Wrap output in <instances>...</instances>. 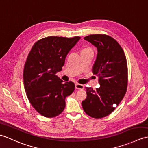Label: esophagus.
<instances>
[{
	"label": "esophagus",
	"mask_w": 148,
	"mask_h": 148,
	"mask_svg": "<svg viewBox=\"0 0 148 148\" xmlns=\"http://www.w3.org/2000/svg\"><path fill=\"white\" fill-rule=\"evenodd\" d=\"M84 88V85L79 84V83L75 84V89H77V90H83Z\"/></svg>",
	"instance_id": "1"
}]
</instances>
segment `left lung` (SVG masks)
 <instances>
[{
    "label": "left lung",
    "mask_w": 148,
    "mask_h": 148,
    "mask_svg": "<svg viewBox=\"0 0 148 148\" xmlns=\"http://www.w3.org/2000/svg\"><path fill=\"white\" fill-rule=\"evenodd\" d=\"M97 49L92 67L98 77V88L86 87L87 97L82 101L84 111L92 118L105 117L119 105L127 91V64L121 45L111 36L97 34L84 38Z\"/></svg>",
    "instance_id": "obj_1"
}]
</instances>
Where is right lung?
Here are the masks:
<instances>
[{
    "label": "right lung",
    "mask_w": 148,
    "mask_h": 148,
    "mask_svg": "<svg viewBox=\"0 0 148 148\" xmlns=\"http://www.w3.org/2000/svg\"><path fill=\"white\" fill-rule=\"evenodd\" d=\"M79 36L71 38L49 36L36 42L27 56L23 71L25 90L30 103L45 117L63 112L65 98L74 91L73 82H64L56 75Z\"/></svg>",
    "instance_id": "right-lung-1"
}]
</instances>
